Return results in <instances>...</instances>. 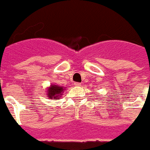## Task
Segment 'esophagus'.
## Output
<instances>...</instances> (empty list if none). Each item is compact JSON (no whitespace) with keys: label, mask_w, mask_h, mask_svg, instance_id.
Instances as JSON below:
<instances>
[{"label":"esophagus","mask_w":150,"mask_h":150,"mask_svg":"<svg viewBox=\"0 0 150 150\" xmlns=\"http://www.w3.org/2000/svg\"><path fill=\"white\" fill-rule=\"evenodd\" d=\"M81 83H74V86H76V87H79V86H81Z\"/></svg>","instance_id":"esophagus-1"}]
</instances>
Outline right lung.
<instances>
[{
  "label": "right lung",
  "mask_w": 150,
  "mask_h": 150,
  "mask_svg": "<svg viewBox=\"0 0 150 150\" xmlns=\"http://www.w3.org/2000/svg\"><path fill=\"white\" fill-rule=\"evenodd\" d=\"M64 87L57 86L55 84H51L50 87L46 88V95L48 98L52 100H59L61 96L63 94Z\"/></svg>",
  "instance_id": "right-lung-1"
}]
</instances>
